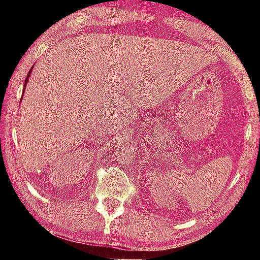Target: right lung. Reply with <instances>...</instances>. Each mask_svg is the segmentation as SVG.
Here are the masks:
<instances>
[{"label":"right lung","mask_w":260,"mask_h":260,"mask_svg":"<svg viewBox=\"0 0 260 260\" xmlns=\"http://www.w3.org/2000/svg\"><path fill=\"white\" fill-rule=\"evenodd\" d=\"M31 71H33V67H31V69H30V71H29V72H28V74H27V77H26V80H24V85H23V91H22V97H21V102H22V98H23V93H24V88H26V86H27L28 79H29V77H30V73H31Z\"/></svg>","instance_id":"add662e5"}]
</instances>
